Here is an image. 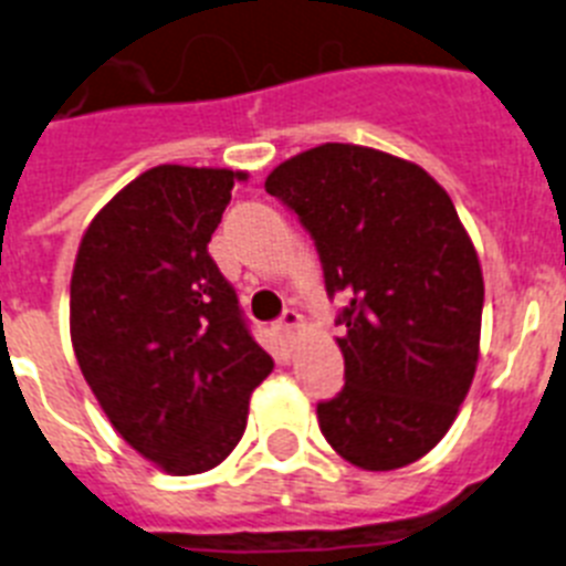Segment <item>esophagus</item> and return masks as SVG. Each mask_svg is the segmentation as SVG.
Instances as JSON below:
<instances>
[{
  "instance_id": "34e87169",
  "label": "esophagus",
  "mask_w": 566,
  "mask_h": 566,
  "mask_svg": "<svg viewBox=\"0 0 566 566\" xmlns=\"http://www.w3.org/2000/svg\"><path fill=\"white\" fill-rule=\"evenodd\" d=\"M297 326H301V312H297V308H286V312L280 315V321L274 323V329H277L283 337L292 335Z\"/></svg>"
}]
</instances>
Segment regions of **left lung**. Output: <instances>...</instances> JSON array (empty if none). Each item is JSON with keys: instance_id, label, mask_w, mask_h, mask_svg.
Instances as JSON below:
<instances>
[{"instance_id": "8db88e82", "label": "left lung", "mask_w": 566, "mask_h": 566, "mask_svg": "<svg viewBox=\"0 0 566 566\" xmlns=\"http://www.w3.org/2000/svg\"><path fill=\"white\" fill-rule=\"evenodd\" d=\"M265 191L315 240L326 294H346L343 389L317 403L323 438L360 470L418 461L470 392L484 277L458 211L421 166L326 143L286 159Z\"/></svg>"}]
</instances>
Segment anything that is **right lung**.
<instances>
[{
	"instance_id": "obj_1",
	"label": "right lung",
	"mask_w": 566,
	"mask_h": 566,
	"mask_svg": "<svg viewBox=\"0 0 566 566\" xmlns=\"http://www.w3.org/2000/svg\"><path fill=\"white\" fill-rule=\"evenodd\" d=\"M229 168L157 166L91 220L71 277V340L103 412L171 475L223 461L274 360L209 254Z\"/></svg>"
}]
</instances>
